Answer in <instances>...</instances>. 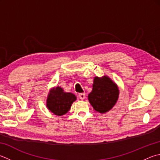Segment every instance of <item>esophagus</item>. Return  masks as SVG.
<instances>
[{"label": "esophagus", "instance_id": "34e87169", "mask_svg": "<svg viewBox=\"0 0 160 160\" xmlns=\"http://www.w3.org/2000/svg\"><path fill=\"white\" fill-rule=\"evenodd\" d=\"M78 97H79L80 99H81V100L85 99V93H81V94H79V95H78Z\"/></svg>", "mask_w": 160, "mask_h": 160}]
</instances>
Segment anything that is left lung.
Listing matches in <instances>:
<instances>
[{
  "instance_id": "left-lung-1",
  "label": "left lung",
  "mask_w": 160,
  "mask_h": 160,
  "mask_svg": "<svg viewBox=\"0 0 160 160\" xmlns=\"http://www.w3.org/2000/svg\"><path fill=\"white\" fill-rule=\"evenodd\" d=\"M118 96L117 85L108 77H95L92 91L88 95V99L95 110L104 113L115 106Z\"/></svg>"
}]
</instances>
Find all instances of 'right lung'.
<instances>
[{"mask_svg":"<svg viewBox=\"0 0 160 160\" xmlns=\"http://www.w3.org/2000/svg\"><path fill=\"white\" fill-rule=\"evenodd\" d=\"M76 97L72 93L64 92L62 88L57 87L49 93L47 99V107L52 112L57 115L66 114L71 108Z\"/></svg>","mask_w":160,"mask_h":160,"instance_id":"obj_1","label":"right lung"}]
</instances>
